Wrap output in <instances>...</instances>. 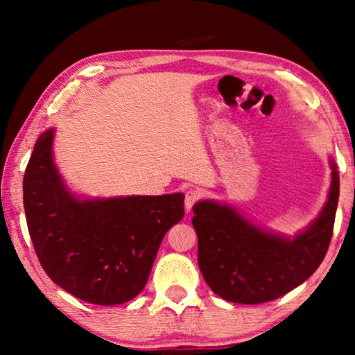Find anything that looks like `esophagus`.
<instances>
[{"instance_id":"esophagus-1","label":"esophagus","mask_w":355,"mask_h":355,"mask_svg":"<svg viewBox=\"0 0 355 355\" xmlns=\"http://www.w3.org/2000/svg\"><path fill=\"white\" fill-rule=\"evenodd\" d=\"M199 197H200V192L197 191V189H188L186 191V194H184V208L189 209L194 207V203L199 200Z\"/></svg>"}]
</instances>
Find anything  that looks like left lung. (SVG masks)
<instances>
[{"instance_id":"left-lung-1","label":"left lung","mask_w":355,"mask_h":355,"mask_svg":"<svg viewBox=\"0 0 355 355\" xmlns=\"http://www.w3.org/2000/svg\"><path fill=\"white\" fill-rule=\"evenodd\" d=\"M332 182L318 218L293 238L266 230L235 208L216 200L192 207L203 279L228 302L263 304L304 284L326 257L332 239L340 177L330 159Z\"/></svg>"}]
</instances>
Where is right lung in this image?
Masks as SVG:
<instances>
[{"instance_id": "1", "label": "right lung", "mask_w": 355, "mask_h": 355, "mask_svg": "<svg viewBox=\"0 0 355 355\" xmlns=\"http://www.w3.org/2000/svg\"><path fill=\"white\" fill-rule=\"evenodd\" d=\"M55 130L35 142L23 177L28 230L56 285L97 305L128 302L146 286L166 232L183 219L184 196H75L53 159Z\"/></svg>"}]
</instances>
